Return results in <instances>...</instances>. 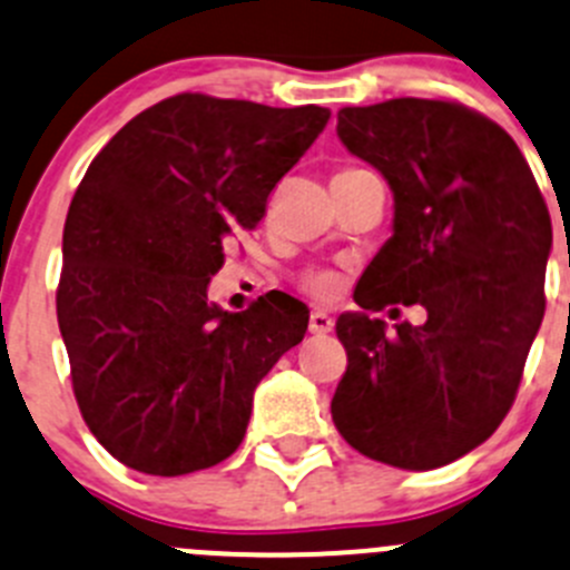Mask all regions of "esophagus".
<instances>
[{"mask_svg": "<svg viewBox=\"0 0 570 570\" xmlns=\"http://www.w3.org/2000/svg\"><path fill=\"white\" fill-rule=\"evenodd\" d=\"M308 331H312V334H331V331H334V320L328 317V314L325 312H312L308 314Z\"/></svg>", "mask_w": 570, "mask_h": 570, "instance_id": "1", "label": "esophagus"}]
</instances>
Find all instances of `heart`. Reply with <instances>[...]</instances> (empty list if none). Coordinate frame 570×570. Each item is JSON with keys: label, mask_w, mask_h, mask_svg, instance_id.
I'll use <instances>...</instances> for the list:
<instances>
[{"label": "heart", "mask_w": 570, "mask_h": 570, "mask_svg": "<svg viewBox=\"0 0 570 570\" xmlns=\"http://www.w3.org/2000/svg\"><path fill=\"white\" fill-rule=\"evenodd\" d=\"M297 289L312 295L314 301H328L334 297V292L340 289V275L328 267H303L301 273L295 275Z\"/></svg>", "instance_id": "heart-1"}]
</instances>
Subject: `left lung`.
I'll use <instances>...</instances> for the list:
<instances>
[{
	"mask_svg": "<svg viewBox=\"0 0 570 570\" xmlns=\"http://www.w3.org/2000/svg\"><path fill=\"white\" fill-rule=\"evenodd\" d=\"M342 145L395 197L392 236L336 336L347 370L331 417L375 462L432 471L482 445L518 395L543 323L551 217L504 127L451 99H386L336 114ZM390 302L426 308L385 334Z\"/></svg>",
	"mask_w": 570,
	"mask_h": 570,
	"instance_id": "obj_1",
	"label": "left lung"
}]
</instances>
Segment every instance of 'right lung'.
<instances>
[{
  "mask_svg": "<svg viewBox=\"0 0 570 570\" xmlns=\"http://www.w3.org/2000/svg\"><path fill=\"white\" fill-rule=\"evenodd\" d=\"M328 116L175 94L88 167L66 214L55 303L77 406L121 465L184 476L239 449L253 392L303 340L308 308L267 292L230 314L208 303V281Z\"/></svg>",
  "mask_w": 570,
  "mask_h": 570,
  "instance_id": "obj_1",
  "label": "right lung"
}]
</instances>
